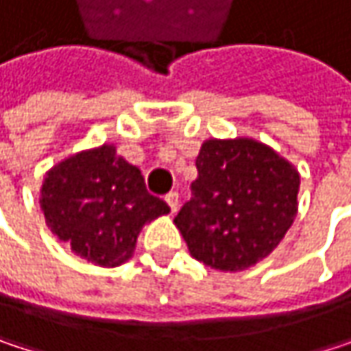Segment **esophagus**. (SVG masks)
<instances>
[{"mask_svg":"<svg viewBox=\"0 0 351 351\" xmlns=\"http://www.w3.org/2000/svg\"><path fill=\"white\" fill-rule=\"evenodd\" d=\"M165 201H167V205L171 207V213H176V211H178V193H176V191H171V193L165 197Z\"/></svg>","mask_w":351,"mask_h":351,"instance_id":"1","label":"esophagus"}]
</instances>
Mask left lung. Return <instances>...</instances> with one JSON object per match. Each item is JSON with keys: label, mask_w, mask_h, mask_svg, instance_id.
Listing matches in <instances>:
<instances>
[{"label": "left lung", "mask_w": 351, "mask_h": 351, "mask_svg": "<svg viewBox=\"0 0 351 351\" xmlns=\"http://www.w3.org/2000/svg\"><path fill=\"white\" fill-rule=\"evenodd\" d=\"M197 180L175 226L189 252L217 270H244L266 258L297 215L299 173L272 148L247 140H207Z\"/></svg>", "instance_id": "8db88e82"}]
</instances>
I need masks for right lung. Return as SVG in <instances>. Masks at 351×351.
Instances as JSON below:
<instances>
[{
	"instance_id": "obj_1",
	"label": "right lung",
	"mask_w": 351,
	"mask_h": 351,
	"mask_svg": "<svg viewBox=\"0 0 351 351\" xmlns=\"http://www.w3.org/2000/svg\"><path fill=\"white\" fill-rule=\"evenodd\" d=\"M40 205L52 234L99 266L125 262L142 226L171 211L146 191L136 167L115 156L113 146L56 165L42 182Z\"/></svg>"
}]
</instances>
